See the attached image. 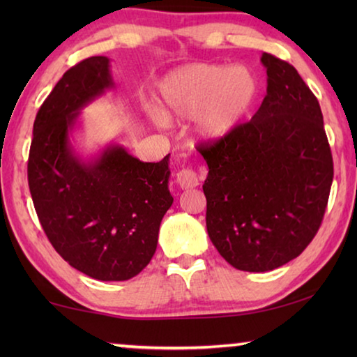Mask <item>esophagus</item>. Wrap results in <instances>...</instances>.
<instances>
[{
	"label": "esophagus",
	"instance_id": "34e87169",
	"mask_svg": "<svg viewBox=\"0 0 357 357\" xmlns=\"http://www.w3.org/2000/svg\"><path fill=\"white\" fill-rule=\"evenodd\" d=\"M198 183V174L190 170V168H183L176 173V184L181 187V189H193L197 187Z\"/></svg>",
	"mask_w": 357,
	"mask_h": 357
}]
</instances>
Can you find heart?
I'll return each mask as SVG.
<instances>
[{
    "label": "heart",
    "instance_id": "1",
    "mask_svg": "<svg viewBox=\"0 0 357 357\" xmlns=\"http://www.w3.org/2000/svg\"><path fill=\"white\" fill-rule=\"evenodd\" d=\"M261 93L255 72L245 66L187 64L172 70L157 86L155 123L195 121V135L203 143H220L250 116Z\"/></svg>",
    "mask_w": 357,
    "mask_h": 357
}]
</instances>
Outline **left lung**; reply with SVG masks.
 Here are the masks:
<instances>
[{
    "instance_id": "obj_1",
    "label": "left lung",
    "mask_w": 357,
    "mask_h": 357,
    "mask_svg": "<svg viewBox=\"0 0 357 357\" xmlns=\"http://www.w3.org/2000/svg\"><path fill=\"white\" fill-rule=\"evenodd\" d=\"M268 88L231 137L202 148L206 228L239 271L266 273L299 257L321 225L334 165L315 96L291 64L263 53Z\"/></svg>"
}]
</instances>
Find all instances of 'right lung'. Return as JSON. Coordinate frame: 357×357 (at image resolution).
I'll list each match as a JSON object with an SVG mask.
<instances>
[{
    "mask_svg": "<svg viewBox=\"0 0 357 357\" xmlns=\"http://www.w3.org/2000/svg\"><path fill=\"white\" fill-rule=\"evenodd\" d=\"M113 88L107 56L83 59L66 72L36 116L28 184L59 255L96 280L123 282L153 258L173 197L170 154L151 164L119 143L89 155L78 151L74 135L82 110Z\"/></svg>",
    "mask_w": 357,
    "mask_h": 357,
    "instance_id": "obj_1",
    "label": "right lung"
}]
</instances>
